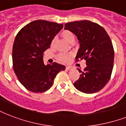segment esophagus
<instances>
[{
  "mask_svg": "<svg viewBox=\"0 0 126 126\" xmlns=\"http://www.w3.org/2000/svg\"><path fill=\"white\" fill-rule=\"evenodd\" d=\"M71 69H72V67H70V66H67V67H66V69H67V70H70Z\"/></svg>",
  "mask_w": 126,
  "mask_h": 126,
  "instance_id": "obj_1",
  "label": "esophagus"
}]
</instances>
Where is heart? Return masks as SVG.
I'll return each instance as SVG.
<instances>
[{
  "label": "heart",
  "instance_id": "b5f03b06",
  "mask_svg": "<svg viewBox=\"0 0 126 126\" xmlns=\"http://www.w3.org/2000/svg\"><path fill=\"white\" fill-rule=\"evenodd\" d=\"M61 36L65 40H66L68 43H73L75 41V35L71 31L69 30H64L61 32ZM55 41V39H53L51 42V45L53 46ZM72 53H60L57 55V59L59 62L63 63H67L69 62L71 58L72 57Z\"/></svg>",
  "mask_w": 126,
  "mask_h": 126
}]
</instances>
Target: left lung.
<instances>
[{
	"label": "left lung",
	"instance_id": "left-lung-1",
	"mask_svg": "<svg viewBox=\"0 0 126 126\" xmlns=\"http://www.w3.org/2000/svg\"><path fill=\"white\" fill-rule=\"evenodd\" d=\"M65 29L76 34L79 41L76 62L86 60L84 70L78 69L81 75L74 86L85 94L100 91L110 79L113 67L114 50L109 35L101 26L89 20L67 23Z\"/></svg>",
	"mask_w": 126,
	"mask_h": 126
}]
</instances>
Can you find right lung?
I'll use <instances>...</instances> for the list:
<instances>
[{
	"instance_id": "1",
	"label": "right lung",
	"mask_w": 126,
	"mask_h": 126,
	"mask_svg": "<svg viewBox=\"0 0 126 126\" xmlns=\"http://www.w3.org/2000/svg\"><path fill=\"white\" fill-rule=\"evenodd\" d=\"M63 27V24L37 20L25 25L16 34L13 47V69L20 83L30 92L47 91L57 73L65 69L55 62L45 65L43 60L44 52Z\"/></svg>"
}]
</instances>
